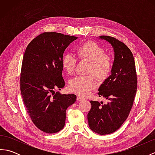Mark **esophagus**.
Masks as SVG:
<instances>
[{"mask_svg": "<svg viewBox=\"0 0 155 155\" xmlns=\"http://www.w3.org/2000/svg\"><path fill=\"white\" fill-rule=\"evenodd\" d=\"M77 100L78 101H84V98H81V97H79V96H78L77 98Z\"/></svg>", "mask_w": 155, "mask_h": 155, "instance_id": "1", "label": "esophagus"}]
</instances>
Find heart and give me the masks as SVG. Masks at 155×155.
I'll list each match as a JSON object with an SVG mask.
<instances>
[{"instance_id":"1","label":"heart","mask_w":155,"mask_h":155,"mask_svg":"<svg viewBox=\"0 0 155 155\" xmlns=\"http://www.w3.org/2000/svg\"><path fill=\"white\" fill-rule=\"evenodd\" d=\"M81 61L90 62L87 74H93L98 81H103L109 76L112 68V59L105 54L104 49L93 42H88L78 47L77 50ZM77 61L73 55L66 54L62 58V67L69 75L73 74ZM97 87L93 76L77 77L68 82V88L72 93L85 97Z\"/></svg>"}]
</instances>
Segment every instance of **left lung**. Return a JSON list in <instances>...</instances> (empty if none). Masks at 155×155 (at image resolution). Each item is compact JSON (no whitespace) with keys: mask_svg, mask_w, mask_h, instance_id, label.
<instances>
[{"mask_svg":"<svg viewBox=\"0 0 155 155\" xmlns=\"http://www.w3.org/2000/svg\"><path fill=\"white\" fill-rule=\"evenodd\" d=\"M114 50L111 74L98 88V95L108 101H91L88 126L94 133L104 135L115 132L126 120L133 107L137 89L135 62L132 52L123 42L114 37L100 36Z\"/></svg>","mask_w":155,"mask_h":155,"instance_id":"8db88e82","label":"left lung"}]
</instances>
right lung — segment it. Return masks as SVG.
<instances>
[{
	"instance_id": "add662e5",
	"label": "right lung",
	"mask_w": 155,
	"mask_h": 155,
	"mask_svg": "<svg viewBox=\"0 0 155 155\" xmlns=\"http://www.w3.org/2000/svg\"><path fill=\"white\" fill-rule=\"evenodd\" d=\"M78 37L44 32L27 46L22 59L21 92L32 121L46 133H56L65 124L66 110L77 100L74 94L55 93L64 87L62 58L65 49Z\"/></svg>"
}]
</instances>
